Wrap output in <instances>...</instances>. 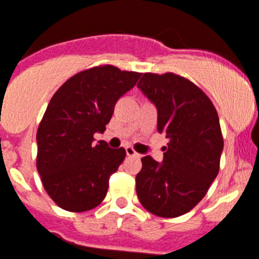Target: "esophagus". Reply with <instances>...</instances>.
<instances>
[{
    "label": "esophagus",
    "mask_w": 259,
    "mask_h": 259,
    "mask_svg": "<svg viewBox=\"0 0 259 259\" xmlns=\"http://www.w3.org/2000/svg\"><path fill=\"white\" fill-rule=\"evenodd\" d=\"M125 152H127L128 157H139V154H138L131 146H127V147H125Z\"/></svg>",
    "instance_id": "esophagus-1"
}]
</instances>
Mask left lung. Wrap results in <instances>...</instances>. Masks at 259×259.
I'll list each match as a JSON object with an SVG mask.
<instances>
[{
	"instance_id": "left-lung-1",
	"label": "left lung",
	"mask_w": 259,
	"mask_h": 259,
	"mask_svg": "<svg viewBox=\"0 0 259 259\" xmlns=\"http://www.w3.org/2000/svg\"><path fill=\"white\" fill-rule=\"evenodd\" d=\"M138 88L155 104L158 131L169 139L162 163L142 158L138 198L154 215L178 218L201 201L219 173V116L208 96L178 74L144 73Z\"/></svg>"
}]
</instances>
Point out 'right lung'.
I'll return each mask as SVG.
<instances>
[{"instance_id": "1", "label": "right lung", "mask_w": 259, "mask_h": 259, "mask_svg": "<svg viewBox=\"0 0 259 259\" xmlns=\"http://www.w3.org/2000/svg\"><path fill=\"white\" fill-rule=\"evenodd\" d=\"M140 75L96 66L69 78L51 98L36 134V167L47 194L62 209L89 211L107 196L125 150L108 147L104 140L94 144L93 135L105 131L116 102Z\"/></svg>"}]
</instances>
